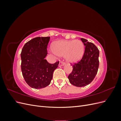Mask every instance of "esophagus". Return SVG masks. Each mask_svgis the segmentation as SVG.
Here are the masks:
<instances>
[{"label":"esophagus","instance_id":"34e87169","mask_svg":"<svg viewBox=\"0 0 121 121\" xmlns=\"http://www.w3.org/2000/svg\"><path fill=\"white\" fill-rule=\"evenodd\" d=\"M65 64V63H64V62H63V61H60L59 63V67L63 66V65H64Z\"/></svg>","mask_w":121,"mask_h":121}]
</instances>
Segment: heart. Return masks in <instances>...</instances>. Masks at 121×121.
<instances>
[{"instance_id": "obj_1", "label": "heart", "mask_w": 121, "mask_h": 121, "mask_svg": "<svg viewBox=\"0 0 121 121\" xmlns=\"http://www.w3.org/2000/svg\"><path fill=\"white\" fill-rule=\"evenodd\" d=\"M84 45L79 40H60L55 43L53 46L54 54L58 56H65L69 63H74L81 59L84 53Z\"/></svg>"}]
</instances>
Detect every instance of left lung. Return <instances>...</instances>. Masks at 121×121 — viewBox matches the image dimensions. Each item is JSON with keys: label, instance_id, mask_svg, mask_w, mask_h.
Returning a JSON list of instances; mask_svg holds the SVG:
<instances>
[{"label": "left lung", "instance_id": "left-lung-1", "mask_svg": "<svg viewBox=\"0 0 121 121\" xmlns=\"http://www.w3.org/2000/svg\"><path fill=\"white\" fill-rule=\"evenodd\" d=\"M85 46L82 59L77 63L72 64L73 71L68 76L70 83L77 87H84L89 84L97 74L99 67V52L93 43L81 38Z\"/></svg>", "mask_w": 121, "mask_h": 121}]
</instances>
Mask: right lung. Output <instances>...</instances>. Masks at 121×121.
<instances>
[{
  "mask_svg": "<svg viewBox=\"0 0 121 121\" xmlns=\"http://www.w3.org/2000/svg\"><path fill=\"white\" fill-rule=\"evenodd\" d=\"M49 40V37H36L26 43L22 50V75L33 88L41 89L49 85L54 71L58 67L59 61L51 64L45 59Z\"/></svg>",
  "mask_w": 121,
  "mask_h": 121,
  "instance_id": "obj_1",
  "label": "right lung"
}]
</instances>
